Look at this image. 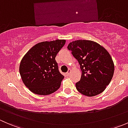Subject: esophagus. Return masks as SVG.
Wrapping results in <instances>:
<instances>
[{
	"label": "esophagus",
	"mask_w": 128,
	"mask_h": 128,
	"mask_svg": "<svg viewBox=\"0 0 128 128\" xmlns=\"http://www.w3.org/2000/svg\"><path fill=\"white\" fill-rule=\"evenodd\" d=\"M70 72H71V69H69V70H68V71L67 72V73H66L67 76H69V74H70Z\"/></svg>",
	"instance_id": "34e87169"
}]
</instances>
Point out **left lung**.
<instances>
[{
    "instance_id": "obj_1",
    "label": "left lung",
    "mask_w": 128,
    "mask_h": 128,
    "mask_svg": "<svg viewBox=\"0 0 128 128\" xmlns=\"http://www.w3.org/2000/svg\"><path fill=\"white\" fill-rule=\"evenodd\" d=\"M68 50L77 59L82 70L76 88L82 95L94 96L105 90L113 76L114 65L109 52L102 46L90 40H76Z\"/></svg>"
}]
</instances>
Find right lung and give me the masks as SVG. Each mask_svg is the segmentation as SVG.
I'll return each mask as SVG.
<instances>
[{"instance_id":"right-lung-1","label":"right lung","mask_w":128,"mask_h":128,"mask_svg":"<svg viewBox=\"0 0 128 128\" xmlns=\"http://www.w3.org/2000/svg\"><path fill=\"white\" fill-rule=\"evenodd\" d=\"M65 40L43 41L33 46L23 57L19 71L23 82L33 94L48 95L59 89L64 78L55 60Z\"/></svg>"}]
</instances>
